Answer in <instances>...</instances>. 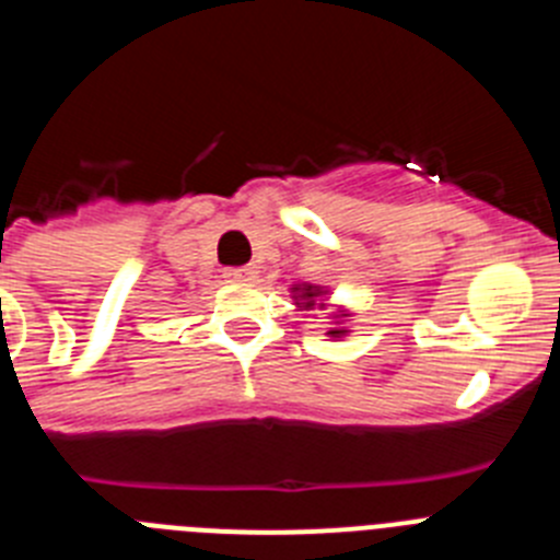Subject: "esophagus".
Segmentation results:
<instances>
[{"label":"esophagus","mask_w":560,"mask_h":560,"mask_svg":"<svg viewBox=\"0 0 560 560\" xmlns=\"http://www.w3.org/2000/svg\"><path fill=\"white\" fill-rule=\"evenodd\" d=\"M255 275V266H232V269L224 271L226 280H235V283H246V280H252Z\"/></svg>","instance_id":"34e87169"}]
</instances>
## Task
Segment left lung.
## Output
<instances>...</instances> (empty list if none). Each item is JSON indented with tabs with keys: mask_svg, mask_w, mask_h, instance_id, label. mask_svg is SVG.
Here are the masks:
<instances>
[{
	"mask_svg": "<svg viewBox=\"0 0 560 560\" xmlns=\"http://www.w3.org/2000/svg\"><path fill=\"white\" fill-rule=\"evenodd\" d=\"M294 291H296V296H294L296 308H314L316 296L325 294V291L316 289V285H303V289L296 285ZM319 305H325V303H319ZM341 316H348V314H339V319H341ZM345 334H348V330H345V328H334V330H330V336H345Z\"/></svg>",
	"mask_w": 560,
	"mask_h": 560,
	"instance_id": "obj_1",
	"label": "left lung"
}]
</instances>
